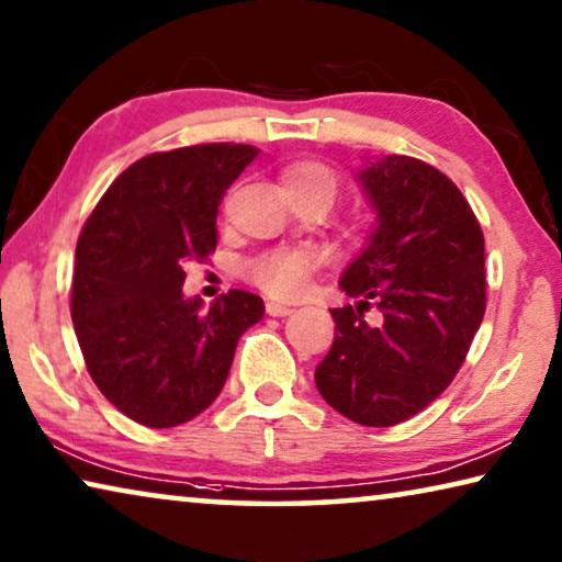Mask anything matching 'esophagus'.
<instances>
[{"label":"esophagus","instance_id":"34e87169","mask_svg":"<svg viewBox=\"0 0 562 562\" xmlns=\"http://www.w3.org/2000/svg\"><path fill=\"white\" fill-rule=\"evenodd\" d=\"M265 310H267V315H272V317H282V315H290V313H292L290 305L274 303V300H270V303L265 305Z\"/></svg>","mask_w":562,"mask_h":562}]
</instances>
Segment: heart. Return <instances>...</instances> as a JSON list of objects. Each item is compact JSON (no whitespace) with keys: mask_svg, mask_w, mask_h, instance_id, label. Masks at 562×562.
Here are the masks:
<instances>
[{"mask_svg":"<svg viewBox=\"0 0 562 562\" xmlns=\"http://www.w3.org/2000/svg\"><path fill=\"white\" fill-rule=\"evenodd\" d=\"M282 187L284 191H321L333 201L338 194V176L317 161H297L282 171ZM321 262L323 255L310 245L280 247L252 259L247 272L270 295L295 297L305 290L310 274Z\"/></svg>","mask_w":562,"mask_h":562,"instance_id":"1","label":"heart"}]
</instances>
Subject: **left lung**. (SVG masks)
<instances>
[{"label":"left lung","mask_w":562,"mask_h":562,"mask_svg":"<svg viewBox=\"0 0 562 562\" xmlns=\"http://www.w3.org/2000/svg\"><path fill=\"white\" fill-rule=\"evenodd\" d=\"M356 179L375 224L340 274L358 303L330 310L335 340L315 386L350 422L393 426L424 412L464 363L484 317V237L462 191L418 158H366ZM371 302L379 329L362 317Z\"/></svg>","instance_id":"1"}]
</instances>
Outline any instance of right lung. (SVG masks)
Returning <instances> with one entry per match:
<instances>
[{"instance_id":"add662e5","label":"right lung","mask_w":562,"mask_h":562,"mask_svg":"<svg viewBox=\"0 0 562 562\" xmlns=\"http://www.w3.org/2000/svg\"><path fill=\"white\" fill-rule=\"evenodd\" d=\"M259 148L204 144L150 154L115 179L80 232L72 323L100 393L150 429L214 404L265 303L229 290L209 310L183 295V265L216 247V212Z\"/></svg>"}]
</instances>
